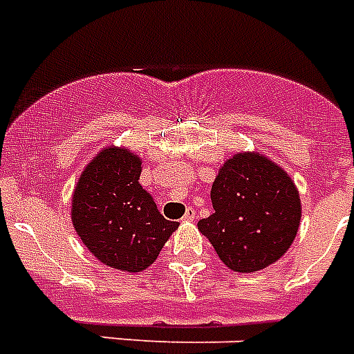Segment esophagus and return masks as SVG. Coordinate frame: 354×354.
<instances>
[{"label": "esophagus", "instance_id": "1", "mask_svg": "<svg viewBox=\"0 0 354 354\" xmlns=\"http://www.w3.org/2000/svg\"><path fill=\"white\" fill-rule=\"evenodd\" d=\"M194 219H196V212H194V209H187V212L183 214L182 221L191 223V221H194Z\"/></svg>", "mask_w": 354, "mask_h": 354}]
</instances>
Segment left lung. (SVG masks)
<instances>
[{
    "label": "left lung",
    "instance_id": "obj_1",
    "mask_svg": "<svg viewBox=\"0 0 354 354\" xmlns=\"http://www.w3.org/2000/svg\"><path fill=\"white\" fill-rule=\"evenodd\" d=\"M214 212L198 228L234 272H259L277 263L301 225V196L286 171L248 151L228 158L210 189Z\"/></svg>",
    "mask_w": 354,
    "mask_h": 354
}]
</instances>
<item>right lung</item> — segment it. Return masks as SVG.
I'll return each instance as SVG.
<instances>
[{
  "mask_svg": "<svg viewBox=\"0 0 354 354\" xmlns=\"http://www.w3.org/2000/svg\"><path fill=\"white\" fill-rule=\"evenodd\" d=\"M140 172L138 154L108 145L86 165L71 196L77 236L100 263L120 272L151 266L180 225L158 212L138 183Z\"/></svg>",
  "mask_w": 354,
  "mask_h": 354,
  "instance_id": "obj_1",
  "label": "right lung"
}]
</instances>
